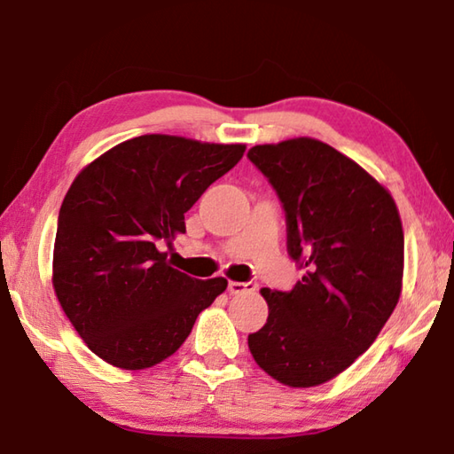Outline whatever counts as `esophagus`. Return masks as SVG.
<instances>
[{
    "instance_id": "obj_1",
    "label": "esophagus",
    "mask_w": 454,
    "mask_h": 454,
    "mask_svg": "<svg viewBox=\"0 0 454 454\" xmlns=\"http://www.w3.org/2000/svg\"><path fill=\"white\" fill-rule=\"evenodd\" d=\"M258 288V284L254 280H248V282H234L230 280L228 282V292L230 294H242V292H254Z\"/></svg>"
}]
</instances>
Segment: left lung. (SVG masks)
Returning <instances> with one entry per match:
<instances>
[{
  "label": "left lung",
  "instance_id": "8db88e82",
  "mask_svg": "<svg viewBox=\"0 0 454 454\" xmlns=\"http://www.w3.org/2000/svg\"><path fill=\"white\" fill-rule=\"evenodd\" d=\"M286 216L296 286L262 288L268 320L252 356L282 384L309 388L348 368L374 342L401 296L404 234L393 196L333 145L296 137L254 145Z\"/></svg>",
  "mask_w": 454,
  "mask_h": 454
}]
</instances>
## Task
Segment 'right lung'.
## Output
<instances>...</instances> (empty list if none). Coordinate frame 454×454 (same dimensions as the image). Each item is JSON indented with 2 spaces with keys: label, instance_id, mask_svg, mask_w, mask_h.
Wrapping results in <instances>:
<instances>
[{
  "label": "right lung",
  "instance_id": "obj_1",
  "mask_svg": "<svg viewBox=\"0 0 454 454\" xmlns=\"http://www.w3.org/2000/svg\"><path fill=\"white\" fill-rule=\"evenodd\" d=\"M242 144L137 136L78 174L58 216L53 288L88 348L142 371L182 347L198 314L226 290L168 262L186 214L240 162Z\"/></svg>",
  "mask_w": 454,
  "mask_h": 454
}]
</instances>
